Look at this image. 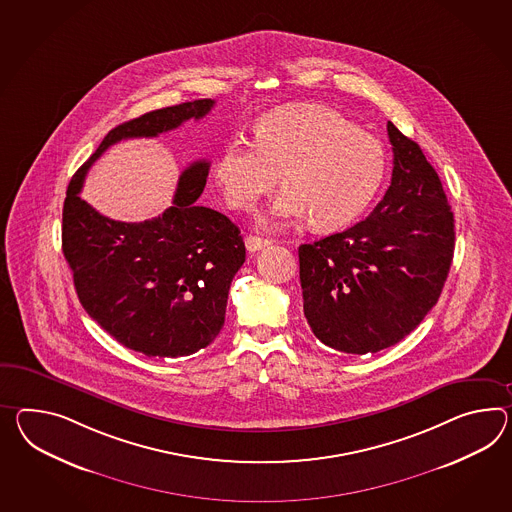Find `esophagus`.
Instances as JSON below:
<instances>
[{"mask_svg":"<svg viewBox=\"0 0 512 512\" xmlns=\"http://www.w3.org/2000/svg\"><path fill=\"white\" fill-rule=\"evenodd\" d=\"M270 244H272L270 238L255 237V235L246 237V248H248V251H259L262 248H266V246H270Z\"/></svg>","mask_w":512,"mask_h":512,"instance_id":"obj_1","label":"esophagus"}]
</instances>
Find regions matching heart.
<instances>
[{"instance_id":"heart-1","label":"heart","mask_w":512,"mask_h":512,"mask_svg":"<svg viewBox=\"0 0 512 512\" xmlns=\"http://www.w3.org/2000/svg\"><path fill=\"white\" fill-rule=\"evenodd\" d=\"M283 174L285 192L259 216L264 227L312 218L318 229H340L372 203L387 174L379 138L322 105H296L261 116L253 144L233 138L212 175L235 211H253Z\"/></svg>"}]
</instances>
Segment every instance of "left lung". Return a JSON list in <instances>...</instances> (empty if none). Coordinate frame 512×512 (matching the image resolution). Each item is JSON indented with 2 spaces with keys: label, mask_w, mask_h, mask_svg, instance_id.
<instances>
[{
  "label": "left lung",
  "mask_w": 512,
  "mask_h": 512,
  "mask_svg": "<svg viewBox=\"0 0 512 512\" xmlns=\"http://www.w3.org/2000/svg\"><path fill=\"white\" fill-rule=\"evenodd\" d=\"M392 181L368 218L301 244L303 312L344 353H375L407 337L437 305L455 250V220L420 146L387 124Z\"/></svg>",
  "instance_id": "8db88e82"
}]
</instances>
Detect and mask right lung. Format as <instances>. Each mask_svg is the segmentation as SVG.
I'll return each mask as SVG.
<instances>
[{
  "label": "right lung",
  "mask_w": 512,
  "mask_h": 512,
  "mask_svg": "<svg viewBox=\"0 0 512 512\" xmlns=\"http://www.w3.org/2000/svg\"><path fill=\"white\" fill-rule=\"evenodd\" d=\"M196 100L118 125L75 172L63 209V253L75 292L90 318L125 348L148 357H187L207 348L224 327L227 294L246 261L237 225L201 207L209 163L190 164L174 205L138 224L116 222L81 200L88 168L125 138L157 137L209 114Z\"/></svg>",
  "instance_id": "obj_1"
}]
</instances>
